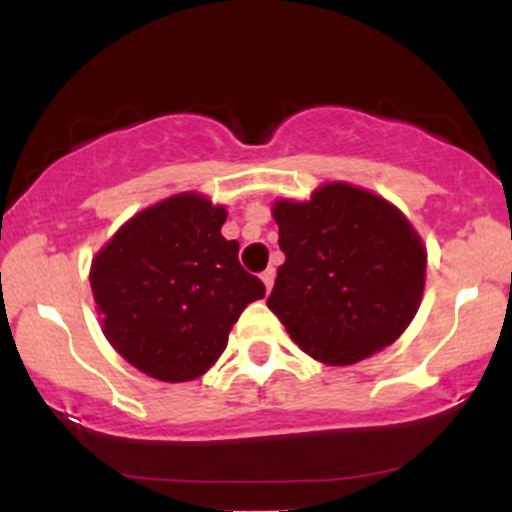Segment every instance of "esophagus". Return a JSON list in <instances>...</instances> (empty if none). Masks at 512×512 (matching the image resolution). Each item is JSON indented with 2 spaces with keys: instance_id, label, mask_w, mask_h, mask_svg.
I'll return each instance as SVG.
<instances>
[{
  "instance_id": "1",
  "label": "esophagus",
  "mask_w": 512,
  "mask_h": 512,
  "mask_svg": "<svg viewBox=\"0 0 512 512\" xmlns=\"http://www.w3.org/2000/svg\"><path fill=\"white\" fill-rule=\"evenodd\" d=\"M262 281H264V289H267V293L272 291V286H274V267L264 269V272H262Z\"/></svg>"
}]
</instances>
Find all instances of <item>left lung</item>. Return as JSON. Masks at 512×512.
<instances>
[{
    "label": "left lung",
    "instance_id": "8db88e82",
    "mask_svg": "<svg viewBox=\"0 0 512 512\" xmlns=\"http://www.w3.org/2000/svg\"><path fill=\"white\" fill-rule=\"evenodd\" d=\"M286 262L269 310L308 356L351 366L383 351L414 320L426 284V248L387 199L327 182L308 202L276 199Z\"/></svg>",
    "mask_w": 512,
    "mask_h": 512
}]
</instances>
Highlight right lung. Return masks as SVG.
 <instances>
[{
	"label": "right lung",
	"mask_w": 512,
	"mask_h": 512,
	"mask_svg": "<svg viewBox=\"0 0 512 512\" xmlns=\"http://www.w3.org/2000/svg\"><path fill=\"white\" fill-rule=\"evenodd\" d=\"M226 207L180 192L134 214L91 262L105 339L151 378L187 383L219 361L264 284L221 236Z\"/></svg>",
	"instance_id": "obj_1"
}]
</instances>
